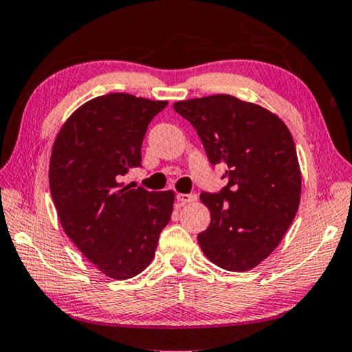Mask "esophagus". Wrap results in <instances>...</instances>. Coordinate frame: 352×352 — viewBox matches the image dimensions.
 Listing matches in <instances>:
<instances>
[{"label":"esophagus","instance_id":"obj_1","mask_svg":"<svg viewBox=\"0 0 352 352\" xmlns=\"http://www.w3.org/2000/svg\"><path fill=\"white\" fill-rule=\"evenodd\" d=\"M176 199H177V202H179V204H181V205H185V204H188V202H193V201H196V195H184V193H177Z\"/></svg>","mask_w":352,"mask_h":352}]
</instances>
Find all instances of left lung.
I'll use <instances>...</instances> for the list:
<instances>
[{"label":"left lung","mask_w":352,"mask_h":352,"mask_svg":"<svg viewBox=\"0 0 352 352\" xmlns=\"http://www.w3.org/2000/svg\"><path fill=\"white\" fill-rule=\"evenodd\" d=\"M196 129L211 165L228 184L202 193L210 227L197 234L204 254L227 271H248L267 258L299 210L302 176L296 145L282 119L231 95L175 102Z\"/></svg>","instance_id":"8db88e82"}]
</instances>
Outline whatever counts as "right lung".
<instances>
[{"label":"right lung","mask_w":352,"mask_h":352,"mask_svg":"<svg viewBox=\"0 0 352 352\" xmlns=\"http://www.w3.org/2000/svg\"><path fill=\"white\" fill-rule=\"evenodd\" d=\"M129 94L90 99L65 121L50 156L49 185L63 228L105 276L131 279L153 261L175 193L124 185L141 167L151 119L167 107Z\"/></svg>","instance_id":"add662e5"}]
</instances>
